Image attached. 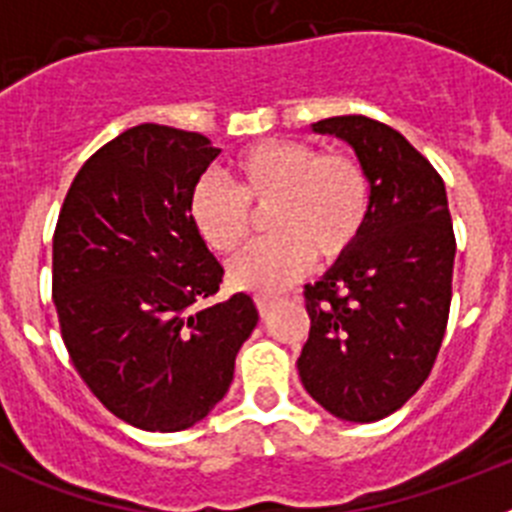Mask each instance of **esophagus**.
I'll return each mask as SVG.
<instances>
[{
	"mask_svg": "<svg viewBox=\"0 0 512 512\" xmlns=\"http://www.w3.org/2000/svg\"><path fill=\"white\" fill-rule=\"evenodd\" d=\"M256 307H259V312H261V318H264L266 312H269V307H271V297H266V295L256 297Z\"/></svg>",
	"mask_w": 512,
	"mask_h": 512,
	"instance_id": "1",
	"label": "esophagus"
}]
</instances>
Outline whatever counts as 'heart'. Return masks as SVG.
<instances>
[{
	"mask_svg": "<svg viewBox=\"0 0 512 512\" xmlns=\"http://www.w3.org/2000/svg\"><path fill=\"white\" fill-rule=\"evenodd\" d=\"M233 187L212 174L189 189L194 233L210 251L230 256L264 212L269 238L230 264L233 284L274 292L320 264H336L354 251L372 212V179L348 151H320L307 140L269 138L243 148L230 161Z\"/></svg>",
	"mask_w": 512,
	"mask_h": 512,
	"instance_id": "b5f03b06",
	"label": "heart"
}]
</instances>
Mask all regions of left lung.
Returning <instances> with one entry per match:
<instances>
[{"label": "left lung", "instance_id": "left-lung-1", "mask_svg": "<svg viewBox=\"0 0 512 512\" xmlns=\"http://www.w3.org/2000/svg\"><path fill=\"white\" fill-rule=\"evenodd\" d=\"M372 179L359 243L305 284L300 379L330 415L372 423L402 408L436 364L451 307L456 238L443 179L395 128L364 115L318 120Z\"/></svg>", "mask_w": 512, "mask_h": 512}]
</instances>
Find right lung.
Wrapping results in <instances>:
<instances>
[{
  "mask_svg": "<svg viewBox=\"0 0 512 512\" xmlns=\"http://www.w3.org/2000/svg\"><path fill=\"white\" fill-rule=\"evenodd\" d=\"M220 148L143 122L74 176L53 233V305L92 395L143 431H184L223 400L259 310L205 305L223 266L189 223L192 184Z\"/></svg>",
  "mask_w": 512,
  "mask_h": 512,
  "instance_id": "1",
  "label": "right lung"
}]
</instances>
